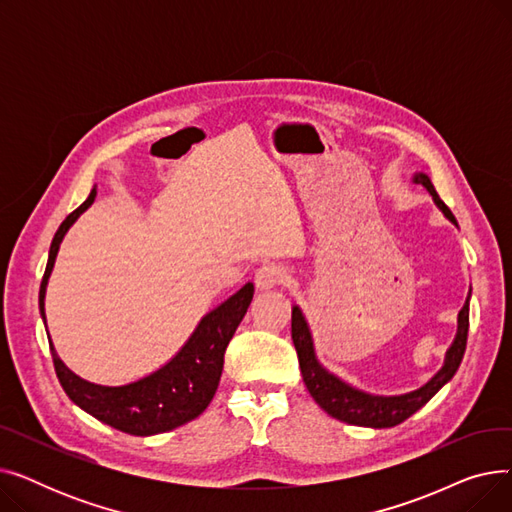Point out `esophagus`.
I'll return each instance as SVG.
<instances>
[{"mask_svg": "<svg viewBox=\"0 0 512 512\" xmlns=\"http://www.w3.org/2000/svg\"><path fill=\"white\" fill-rule=\"evenodd\" d=\"M288 280V272L284 270L282 265L278 263H263L259 270L255 272V284L257 288L261 290H267V288H274V286H280Z\"/></svg>", "mask_w": 512, "mask_h": 512, "instance_id": "34e87169", "label": "esophagus"}]
</instances>
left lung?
Returning <instances> with one entry per match:
<instances>
[{"label": "left lung", "mask_w": 512, "mask_h": 512, "mask_svg": "<svg viewBox=\"0 0 512 512\" xmlns=\"http://www.w3.org/2000/svg\"><path fill=\"white\" fill-rule=\"evenodd\" d=\"M413 180L427 188L429 195L434 197L436 205L444 211L446 218L452 224H456L452 211L438 197L432 180H429L425 174H415ZM467 334H469V297L459 313V332H456V338L448 348L444 367L434 375V378L419 390H413L409 394L373 396L344 384L342 380L336 378V375H332L330 371H326L319 365L313 351V340H311L307 321L299 307H292V342H294V348H297L301 373L309 394L315 398L317 405L334 419H340L351 425H361V427H375V429L394 427L405 419H409L413 413H417L423 405H427L429 398H432L444 384H448L452 380V375L456 373V369H459L467 348Z\"/></svg>", "instance_id": "8db88e82"}]
</instances>
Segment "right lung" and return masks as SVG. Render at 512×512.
Segmentation results:
<instances>
[{
  "mask_svg": "<svg viewBox=\"0 0 512 512\" xmlns=\"http://www.w3.org/2000/svg\"><path fill=\"white\" fill-rule=\"evenodd\" d=\"M95 195L97 191L93 188L87 201L68 215L51 240L49 259L39 288V309L43 319L45 288L60 242L68 228L78 220V215L95 201ZM253 292L255 288L251 282L242 286L228 301L215 307L199 321L193 336L188 338L170 363L153 371L147 378L126 386H99L78 378L62 363L49 340L58 380L74 405L124 434L155 436L170 432L174 427L193 421L207 409L222 378L228 342L232 340L242 317H245L253 301Z\"/></svg>",
  "mask_w": 512,
  "mask_h": 512,
  "instance_id": "obj_1",
  "label": "right lung"
}]
</instances>
